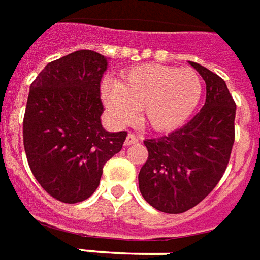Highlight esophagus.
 Segmentation results:
<instances>
[{
    "instance_id": "esophagus-1",
    "label": "esophagus",
    "mask_w": 260,
    "mask_h": 260,
    "mask_svg": "<svg viewBox=\"0 0 260 260\" xmlns=\"http://www.w3.org/2000/svg\"><path fill=\"white\" fill-rule=\"evenodd\" d=\"M137 141H139V137H137V136H136L134 133H130L126 137V141H124V144L132 145V144H136Z\"/></svg>"
}]
</instances>
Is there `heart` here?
I'll list each match as a JSON object with an SVG mask.
<instances>
[{
  "label": "heart",
  "mask_w": 260,
  "mask_h": 260,
  "mask_svg": "<svg viewBox=\"0 0 260 260\" xmlns=\"http://www.w3.org/2000/svg\"><path fill=\"white\" fill-rule=\"evenodd\" d=\"M202 96V80L192 68L143 64L127 70L121 82L108 80L102 98L115 120L126 124L141 109V119L156 132L185 123Z\"/></svg>",
  "instance_id": "heart-1"
}]
</instances>
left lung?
Masks as SVG:
<instances>
[{"label":"left lung","mask_w":260,"mask_h":260,"mask_svg":"<svg viewBox=\"0 0 260 260\" xmlns=\"http://www.w3.org/2000/svg\"><path fill=\"white\" fill-rule=\"evenodd\" d=\"M189 62L206 82L204 106L178 130L145 140L148 158L139 174L145 202L169 214L185 213L209 196L227 169L235 140L237 105L225 81Z\"/></svg>","instance_id":"8db88e82"}]
</instances>
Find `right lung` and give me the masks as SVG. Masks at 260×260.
I'll return each instance as SVG.
<instances>
[{"label":"right lung","instance_id":"add662e5","mask_svg":"<svg viewBox=\"0 0 260 260\" xmlns=\"http://www.w3.org/2000/svg\"><path fill=\"white\" fill-rule=\"evenodd\" d=\"M108 58L78 50L49 62L33 81L23 116V147L33 176L51 198L78 203L101 182L127 132H106L101 80Z\"/></svg>","mask_w":260,"mask_h":260}]
</instances>
